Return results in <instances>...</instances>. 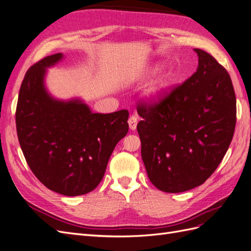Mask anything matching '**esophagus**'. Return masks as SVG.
Here are the masks:
<instances>
[{"label": "esophagus", "mask_w": 251, "mask_h": 251, "mask_svg": "<svg viewBox=\"0 0 251 251\" xmlns=\"http://www.w3.org/2000/svg\"><path fill=\"white\" fill-rule=\"evenodd\" d=\"M128 126H130L131 130H135L136 126H137L138 124V117L137 115H131L130 118H128Z\"/></svg>", "instance_id": "obj_1"}]
</instances>
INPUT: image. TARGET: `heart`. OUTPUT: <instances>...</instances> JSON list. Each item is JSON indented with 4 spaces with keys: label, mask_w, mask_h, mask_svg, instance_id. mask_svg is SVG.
<instances>
[{
    "label": "heart",
    "mask_w": 251,
    "mask_h": 251,
    "mask_svg": "<svg viewBox=\"0 0 251 251\" xmlns=\"http://www.w3.org/2000/svg\"><path fill=\"white\" fill-rule=\"evenodd\" d=\"M162 87H163L162 81H158L157 83H155V85L151 86L147 91L148 98H150V100H154V98H156L158 96V94L160 93Z\"/></svg>",
    "instance_id": "b5f03b06"
}]
</instances>
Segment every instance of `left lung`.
Listing matches in <instances>:
<instances>
[{
    "mask_svg": "<svg viewBox=\"0 0 251 251\" xmlns=\"http://www.w3.org/2000/svg\"><path fill=\"white\" fill-rule=\"evenodd\" d=\"M195 51L199 66L191 77L137 104L142 160L151 183L165 193L203 184L224 158L237 123L228 72L209 53Z\"/></svg>",
    "mask_w": 251,
    "mask_h": 251,
    "instance_id": "1",
    "label": "left lung"
}]
</instances>
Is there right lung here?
Returning a JSON list of instances; mask_svg holds the SVG:
<instances>
[{"mask_svg": "<svg viewBox=\"0 0 251 251\" xmlns=\"http://www.w3.org/2000/svg\"><path fill=\"white\" fill-rule=\"evenodd\" d=\"M62 57L56 53L29 68L20 88L16 124L34 176L51 191L73 197L100 183L114 148L128 131V111L92 113L78 100H53L44 88V75Z\"/></svg>", "mask_w": 251, "mask_h": 251, "instance_id": "obj_1", "label": "right lung"}]
</instances>
